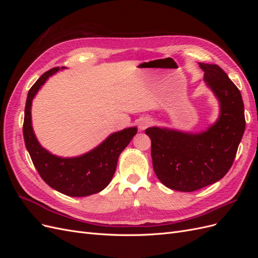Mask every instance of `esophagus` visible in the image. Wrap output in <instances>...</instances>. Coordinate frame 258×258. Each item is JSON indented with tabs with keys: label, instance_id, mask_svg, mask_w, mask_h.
<instances>
[{
	"label": "esophagus",
	"instance_id": "obj_1",
	"mask_svg": "<svg viewBox=\"0 0 258 258\" xmlns=\"http://www.w3.org/2000/svg\"><path fill=\"white\" fill-rule=\"evenodd\" d=\"M153 124V120L151 118H143L141 121H140L139 127L141 130H145L146 128H148Z\"/></svg>",
	"mask_w": 258,
	"mask_h": 258
}]
</instances>
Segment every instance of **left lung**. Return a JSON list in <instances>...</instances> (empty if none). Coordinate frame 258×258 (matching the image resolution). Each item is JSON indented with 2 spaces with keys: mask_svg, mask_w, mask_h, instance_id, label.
<instances>
[{
  "mask_svg": "<svg viewBox=\"0 0 258 258\" xmlns=\"http://www.w3.org/2000/svg\"><path fill=\"white\" fill-rule=\"evenodd\" d=\"M205 81L221 104L218 120L198 135L148 128L153 167L159 181L171 189L194 191L213 184L228 172L245 130L241 92L216 64L199 63Z\"/></svg>",
  "mask_w": 258,
  "mask_h": 258,
  "instance_id": "1",
  "label": "left lung"
}]
</instances>
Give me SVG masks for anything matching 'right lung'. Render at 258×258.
<instances>
[{"instance_id": "right-lung-1", "label": "right lung", "mask_w": 258, "mask_h": 258, "mask_svg": "<svg viewBox=\"0 0 258 258\" xmlns=\"http://www.w3.org/2000/svg\"><path fill=\"white\" fill-rule=\"evenodd\" d=\"M58 70L57 67L45 72L30 88L22 127L23 138L33 165L46 184L67 196H90L110 184L119 155L137 134V128L115 132L95 150L76 158H60L44 150L31 126V103L45 81Z\"/></svg>"}]
</instances>
